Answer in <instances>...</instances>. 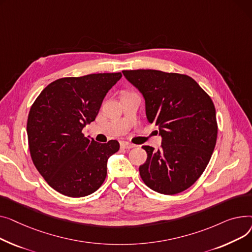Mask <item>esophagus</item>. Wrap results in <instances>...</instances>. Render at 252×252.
Masks as SVG:
<instances>
[{
  "label": "esophagus",
  "instance_id": "obj_1",
  "mask_svg": "<svg viewBox=\"0 0 252 252\" xmlns=\"http://www.w3.org/2000/svg\"><path fill=\"white\" fill-rule=\"evenodd\" d=\"M121 146L123 147V149L129 150V149H132V147H134L135 145L132 144V143H129V142H127V141H122V142H121Z\"/></svg>",
  "mask_w": 252,
  "mask_h": 252
}]
</instances>
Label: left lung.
I'll return each mask as SVG.
<instances>
[{
  "mask_svg": "<svg viewBox=\"0 0 252 252\" xmlns=\"http://www.w3.org/2000/svg\"><path fill=\"white\" fill-rule=\"evenodd\" d=\"M142 94L147 121L158 126L160 149L143 145L142 181L154 191L173 195L201 176L215 150L218 124L210 95L191 77L158 70H124Z\"/></svg>",
  "mask_w": 252,
  "mask_h": 252,
  "instance_id": "8db88e82",
  "label": "left lung"
}]
</instances>
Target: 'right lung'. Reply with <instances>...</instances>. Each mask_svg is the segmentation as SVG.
Returning a JSON list of instances; mask_svg holds the SVG:
<instances>
[{
  "label": "right lung",
  "mask_w": 252,
  "mask_h": 252,
  "mask_svg": "<svg viewBox=\"0 0 252 252\" xmlns=\"http://www.w3.org/2000/svg\"><path fill=\"white\" fill-rule=\"evenodd\" d=\"M122 74L98 73L50 83L36 97L27 119L29 152L48 184L69 197L96 191L107 176L117 140L98 143L82 129L95 120L101 102Z\"/></svg>",
  "instance_id": "right-lung-1"
}]
</instances>
